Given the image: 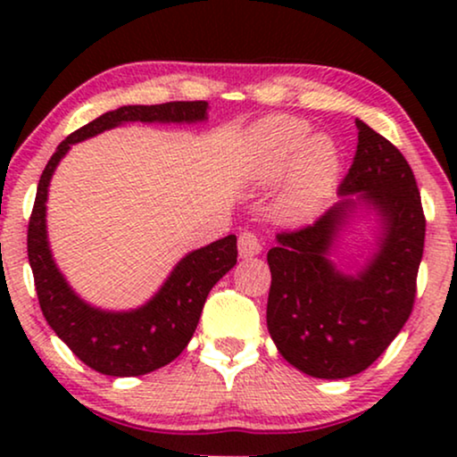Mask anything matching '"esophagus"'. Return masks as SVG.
I'll list each match as a JSON object with an SVG mask.
<instances>
[{"label":"esophagus","mask_w":457,"mask_h":457,"mask_svg":"<svg viewBox=\"0 0 457 457\" xmlns=\"http://www.w3.org/2000/svg\"><path fill=\"white\" fill-rule=\"evenodd\" d=\"M237 247H239L241 258H253V255H260L262 252L260 239L253 233H249V230L239 235V243H237Z\"/></svg>","instance_id":"obj_1"}]
</instances>
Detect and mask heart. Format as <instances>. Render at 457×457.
<instances>
[{
    "label": "heart",
    "mask_w": 457,
    "mask_h": 457,
    "mask_svg": "<svg viewBox=\"0 0 457 457\" xmlns=\"http://www.w3.org/2000/svg\"><path fill=\"white\" fill-rule=\"evenodd\" d=\"M302 118L277 114L253 127L247 137L249 172L258 183L283 177L277 214L287 222H305L324 210L339 180L341 152L328 135H310Z\"/></svg>",
    "instance_id": "obj_1"
}]
</instances>
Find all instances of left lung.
I'll list each match as a JSON object with an SVG mask.
<instances>
[{
	"label": "left lung",
	"instance_id": "obj_1",
	"mask_svg": "<svg viewBox=\"0 0 457 457\" xmlns=\"http://www.w3.org/2000/svg\"><path fill=\"white\" fill-rule=\"evenodd\" d=\"M355 127L358 152L339 202L312 227L277 235L268 252V333L291 366L327 380L366 370L403 328L427 228L402 152L360 118ZM368 215L378 230L361 256L346 237Z\"/></svg>",
	"mask_w": 457,
	"mask_h": 457
}]
</instances>
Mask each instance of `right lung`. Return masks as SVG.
I'll return each mask as SVG.
<instances>
[{"instance_id":"obj_1","label":"right lung","mask_w":457,"mask_h":457,"mask_svg":"<svg viewBox=\"0 0 457 457\" xmlns=\"http://www.w3.org/2000/svg\"><path fill=\"white\" fill-rule=\"evenodd\" d=\"M208 110V102L120 105L68 135L39 179L29 222V264L41 312L54 333L83 364L108 377H141L179 358L195 333L212 287L237 264V237H222L185 253L145 303L130 310H105L80 297L55 264L47 237L49 183L74 143L127 122H205Z\"/></svg>"}]
</instances>
